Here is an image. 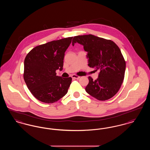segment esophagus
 <instances>
[{
    "label": "esophagus",
    "instance_id": "esophagus-1",
    "mask_svg": "<svg viewBox=\"0 0 150 150\" xmlns=\"http://www.w3.org/2000/svg\"><path fill=\"white\" fill-rule=\"evenodd\" d=\"M80 78V76H78V75H72V78L73 79H78Z\"/></svg>",
    "mask_w": 150,
    "mask_h": 150
}]
</instances>
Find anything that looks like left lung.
I'll list each match as a JSON object with an SVG mask.
<instances>
[{"instance_id": "1", "label": "left lung", "mask_w": 150, "mask_h": 150, "mask_svg": "<svg viewBox=\"0 0 150 150\" xmlns=\"http://www.w3.org/2000/svg\"><path fill=\"white\" fill-rule=\"evenodd\" d=\"M75 43L88 52V66L100 71L97 80L88 77L86 92L100 100L111 98L119 91L125 75L126 64L120 48L111 40L91 34L74 36L72 45Z\"/></svg>"}]
</instances>
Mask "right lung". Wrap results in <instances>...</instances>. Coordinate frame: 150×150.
<instances>
[{
	"mask_svg": "<svg viewBox=\"0 0 150 150\" xmlns=\"http://www.w3.org/2000/svg\"><path fill=\"white\" fill-rule=\"evenodd\" d=\"M73 37L63 38L39 45L30 50L24 61L23 79L29 91L37 100L52 103L67 93L71 77L56 75L63 69L64 52Z\"/></svg>",
	"mask_w": 150,
	"mask_h": 150,
	"instance_id": "1",
	"label": "right lung"
}]
</instances>
